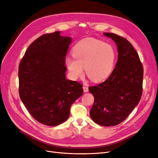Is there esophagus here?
<instances>
[{
  "label": "esophagus",
  "instance_id": "obj_1",
  "mask_svg": "<svg viewBox=\"0 0 158 158\" xmlns=\"http://www.w3.org/2000/svg\"><path fill=\"white\" fill-rule=\"evenodd\" d=\"M83 89H84V92H88V87L86 86V85H84L83 86Z\"/></svg>",
  "mask_w": 158,
  "mask_h": 158
}]
</instances>
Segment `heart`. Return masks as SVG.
<instances>
[{"instance_id": "obj_1", "label": "heart", "mask_w": 158, "mask_h": 158, "mask_svg": "<svg viewBox=\"0 0 158 158\" xmlns=\"http://www.w3.org/2000/svg\"><path fill=\"white\" fill-rule=\"evenodd\" d=\"M74 59L68 57L65 64L73 79L82 77L84 70L94 82H100L109 77L113 71L115 52L113 47L99 40L87 38L78 43L73 49Z\"/></svg>"}]
</instances>
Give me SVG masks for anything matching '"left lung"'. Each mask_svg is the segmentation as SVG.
Listing matches in <instances>:
<instances>
[{
  "label": "left lung",
  "mask_w": 158,
  "mask_h": 158,
  "mask_svg": "<svg viewBox=\"0 0 158 158\" xmlns=\"http://www.w3.org/2000/svg\"><path fill=\"white\" fill-rule=\"evenodd\" d=\"M103 35L116 43L118 60L106 81L89 87L94 97L89 114L98 125L112 127L125 121L139 103L144 70L137 52L127 39L112 33Z\"/></svg>",
  "instance_id": "left-lung-1"
}]
</instances>
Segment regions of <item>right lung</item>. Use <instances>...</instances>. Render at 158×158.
<instances>
[{"instance_id":"1","label":"right lung","mask_w":158,"mask_h":158,"mask_svg":"<svg viewBox=\"0 0 158 158\" xmlns=\"http://www.w3.org/2000/svg\"><path fill=\"white\" fill-rule=\"evenodd\" d=\"M71 40L60 31L43 35L28 47L19 64L20 99L31 115L45 125L64 123L72 104L83 94L82 85L65 76Z\"/></svg>"}]
</instances>
